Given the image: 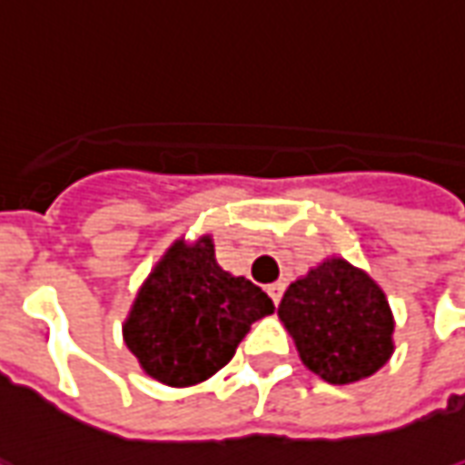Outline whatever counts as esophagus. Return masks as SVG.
I'll return each mask as SVG.
<instances>
[{
	"label": "esophagus",
	"instance_id": "1",
	"mask_svg": "<svg viewBox=\"0 0 465 465\" xmlns=\"http://www.w3.org/2000/svg\"><path fill=\"white\" fill-rule=\"evenodd\" d=\"M282 292H284V284H282V282H274V284H269V287H266V294L272 297L274 304H279V300H282Z\"/></svg>",
	"mask_w": 465,
	"mask_h": 465
}]
</instances>
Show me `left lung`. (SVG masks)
<instances>
[{"mask_svg":"<svg viewBox=\"0 0 465 465\" xmlns=\"http://www.w3.org/2000/svg\"><path fill=\"white\" fill-rule=\"evenodd\" d=\"M277 314L304 368L332 385L375 375L395 352L385 292L342 256H327L294 279Z\"/></svg>","mask_w":465,"mask_h":465,"instance_id":"8db88e82","label":"left lung"}]
</instances>
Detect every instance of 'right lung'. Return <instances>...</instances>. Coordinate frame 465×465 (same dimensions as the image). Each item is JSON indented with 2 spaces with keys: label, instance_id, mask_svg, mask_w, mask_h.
<instances>
[{
  "label": "right lung",
  "instance_id": "add662e5",
  "mask_svg": "<svg viewBox=\"0 0 465 465\" xmlns=\"http://www.w3.org/2000/svg\"><path fill=\"white\" fill-rule=\"evenodd\" d=\"M272 312L262 289L219 266L211 233L178 236L138 289L123 340L148 378L191 388L216 375Z\"/></svg>",
  "mask_w": 465,
  "mask_h": 465
}]
</instances>
